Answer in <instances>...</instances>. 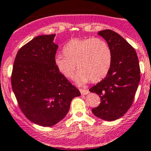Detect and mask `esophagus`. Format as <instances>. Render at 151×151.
I'll return each mask as SVG.
<instances>
[{
    "instance_id": "esophagus-1",
    "label": "esophagus",
    "mask_w": 151,
    "mask_h": 151,
    "mask_svg": "<svg viewBox=\"0 0 151 151\" xmlns=\"http://www.w3.org/2000/svg\"><path fill=\"white\" fill-rule=\"evenodd\" d=\"M79 91L82 95H85V94H88V91L85 90V89H79Z\"/></svg>"
}]
</instances>
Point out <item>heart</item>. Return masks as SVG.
<instances>
[{"instance_id":"obj_1","label":"heart","mask_w":151,"mask_h":151,"mask_svg":"<svg viewBox=\"0 0 151 151\" xmlns=\"http://www.w3.org/2000/svg\"><path fill=\"white\" fill-rule=\"evenodd\" d=\"M65 56L57 54L54 64L58 71L68 79L76 77L79 85L99 82L106 76L111 67L113 54L110 45L97 38L72 39L63 47Z\"/></svg>"}]
</instances>
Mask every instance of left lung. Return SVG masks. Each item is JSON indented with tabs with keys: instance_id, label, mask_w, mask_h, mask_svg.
<instances>
[{
	"instance_id": "1",
	"label": "left lung",
	"mask_w": 151,
	"mask_h": 151,
	"mask_svg": "<svg viewBox=\"0 0 151 151\" xmlns=\"http://www.w3.org/2000/svg\"><path fill=\"white\" fill-rule=\"evenodd\" d=\"M97 34L110 45L113 60L106 76L89 89L101 97V104L92 113L104 120L113 121L122 117L132 104L141 78L139 61L135 50L120 35L110 29Z\"/></svg>"
}]
</instances>
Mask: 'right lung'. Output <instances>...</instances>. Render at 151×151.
<instances>
[{
  "mask_svg": "<svg viewBox=\"0 0 151 151\" xmlns=\"http://www.w3.org/2000/svg\"><path fill=\"white\" fill-rule=\"evenodd\" d=\"M56 35H39L22 47L13 63L11 84L19 106L31 122L50 127L66 116L81 95L54 64Z\"/></svg>",
  "mask_w": 151,
  "mask_h": 151,
  "instance_id": "1",
  "label": "right lung"
}]
</instances>
